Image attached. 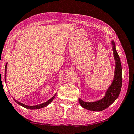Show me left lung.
Instances as JSON below:
<instances>
[{"label":"left lung","instance_id":"left-lung-1","mask_svg":"<svg viewBox=\"0 0 134 134\" xmlns=\"http://www.w3.org/2000/svg\"><path fill=\"white\" fill-rule=\"evenodd\" d=\"M112 45L116 64L113 82L107 90L104 98L100 100L95 102H87L79 99V104L83 108L92 111H102L110 106L116 99L120 93L122 83V66L120 58L116 50L115 44L113 41H112Z\"/></svg>","mask_w":134,"mask_h":134}]
</instances>
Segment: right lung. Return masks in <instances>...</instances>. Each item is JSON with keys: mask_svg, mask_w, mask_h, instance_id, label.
<instances>
[{"mask_svg": "<svg viewBox=\"0 0 134 134\" xmlns=\"http://www.w3.org/2000/svg\"><path fill=\"white\" fill-rule=\"evenodd\" d=\"M7 64H8V63H6V66H5V71H4V79H5V81H6V68H7ZM56 94L53 96V97H52V98H51L49 100H48V101H46V102H45L44 103H43V104H39V105H35V106H27V105H25V104H22V103H20V102H19V101H18V100H15V99H14V100H15V101L18 104H19V105H21V106H22L23 107H24V108H27V109H40V108H43V107H46V106H48V105L50 104V103L52 101V100H53V99L54 98H55V96H56Z\"/></svg>", "mask_w": 134, "mask_h": 134, "instance_id": "1", "label": "right lung"}]
</instances>
